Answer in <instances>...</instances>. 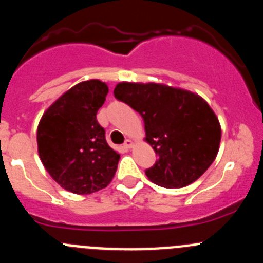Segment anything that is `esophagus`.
Returning a JSON list of instances; mask_svg holds the SVG:
<instances>
[{"label":"esophagus","instance_id":"obj_1","mask_svg":"<svg viewBox=\"0 0 263 263\" xmlns=\"http://www.w3.org/2000/svg\"><path fill=\"white\" fill-rule=\"evenodd\" d=\"M124 147H126V148L133 147V141H132V139H126L124 143Z\"/></svg>","mask_w":263,"mask_h":263}]
</instances>
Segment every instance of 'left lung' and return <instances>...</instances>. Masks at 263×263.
Listing matches in <instances>:
<instances>
[{
    "instance_id": "left-lung-1",
    "label": "left lung",
    "mask_w": 263,
    "mask_h": 263,
    "mask_svg": "<svg viewBox=\"0 0 263 263\" xmlns=\"http://www.w3.org/2000/svg\"><path fill=\"white\" fill-rule=\"evenodd\" d=\"M116 99L142 116L146 142L158 154L145 171L153 183L166 188L191 184L213 163L221 141V126L199 95L157 83H118Z\"/></svg>"
}]
</instances>
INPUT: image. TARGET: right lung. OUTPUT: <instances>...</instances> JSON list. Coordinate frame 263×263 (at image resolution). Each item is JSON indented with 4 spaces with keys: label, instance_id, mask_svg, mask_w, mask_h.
Segmentation results:
<instances>
[{
    "label": "right lung",
    "instance_id": "1",
    "mask_svg": "<svg viewBox=\"0 0 263 263\" xmlns=\"http://www.w3.org/2000/svg\"><path fill=\"white\" fill-rule=\"evenodd\" d=\"M109 88L92 79L73 85L43 113L36 132L38 153L51 178L72 194L105 188L115 176L120 154L108 145L97 122Z\"/></svg>",
    "mask_w": 263,
    "mask_h": 263
}]
</instances>
